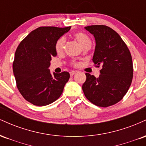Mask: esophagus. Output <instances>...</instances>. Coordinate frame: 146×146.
I'll use <instances>...</instances> for the list:
<instances>
[{
	"label": "esophagus",
	"instance_id": "esophagus-1",
	"mask_svg": "<svg viewBox=\"0 0 146 146\" xmlns=\"http://www.w3.org/2000/svg\"><path fill=\"white\" fill-rule=\"evenodd\" d=\"M76 72H77V71H71V72H70V75H71V76H73V75L76 73Z\"/></svg>",
	"mask_w": 146,
	"mask_h": 146
}]
</instances>
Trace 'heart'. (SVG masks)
<instances>
[{"instance_id":"b5f03b06","label":"heart","mask_w":146,"mask_h":146,"mask_svg":"<svg viewBox=\"0 0 146 146\" xmlns=\"http://www.w3.org/2000/svg\"><path fill=\"white\" fill-rule=\"evenodd\" d=\"M74 36L75 39L82 44L84 48H90L92 45V41L86 33L83 32H77L75 33ZM65 44H66V38L64 37H61L57 40L56 46H55L57 53H61L63 51ZM71 64L73 66H76L78 64V62L75 61H72Z\"/></svg>"}]
</instances>
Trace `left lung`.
<instances>
[{
    "instance_id": "8db88e82",
    "label": "left lung",
    "mask_w": 146,
    "mask_h": 146,
    "mask_svg": "<svg viewBox=\"0 0 146 146\" xmlns=\"http://www.w3.org/2000/svg\"><path fill=\"white\" fill-rule=\"evenodd\" d=\"M95 37L96 46L93 61L101 67L99 78L86 73L82 90L87 100L100 107L118 103L132 83L133 64L128 46L119 35L106 25L85 27Z\"/></svg>"
}]
</instances>
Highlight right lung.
Here are the masks:
<instances>
[{
    "label": "right lung",
    "mask_w": 146,
    "mask_h": 146,
    "mask_svg": "<svg viewBox=\"0 0 146 146\" xmlns=\"http://www.w3.org/2000/svg\"><path fill=\"white\" fill-rule=\"evenodd\" d=\"M70 29L40 27L18 45L13 62L16 86L23 98L33 105L43 106L56 101L69 80L68 72L51 75L48 67L51 58L57 55V40Z\"/></svg>",
    "instance_id": "obj_1"
}]
</instances>
